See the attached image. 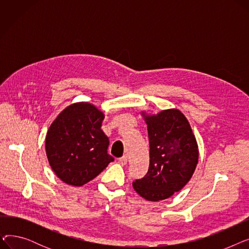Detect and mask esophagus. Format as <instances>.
<instances>
[{
	"mask_svg": "<svg viewBox=\"0 0 249 249\" xmlns=\"http://www.w3.org/2000/svg\"><path fill=\"white\" fill-rule=\"evenodd\" d=\"M127 160H128V158H127V155H123L122 158H120L119 159V163L121 164V165H126L127 164Z\"/></svg>",
	"mask_w": 249,
	"mask_h": 249,
	"instance_id": "34e87169",
	"label": "esophagus"
}]
</instances>
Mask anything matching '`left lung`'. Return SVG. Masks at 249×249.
Returning a JSON list of instances; mask_svg holds the SVG:
<instances>
[{
  "label": "left lung",
  "instance_id": "8db88e82",
  "mask_svg": "<svg viewBox=\"0 0 249 249\" xmlns=\"http://www.w3.org/2000/svg\"><path fill=\"white\" fill-rule=\"evenodd\" d=\"M149 138V167L133 188L145 200L167 199L191 179L199 151L187 118L178 110L145 116Z\"/></svg>",
  "mask_w": 249,
  "mask_h": 249
}]
</instances>
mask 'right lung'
Wrapping results in <instances>:
<instances>
[{
  "mask_svg": "<svg viewBox=\"0 0 249 249\" xmlns=\"http://www.w3.org/2000/svg\"><path fill=\"white\" fill-rule=\"evenodd\" d=\"M104 114L94 105L76 103L65 108L48 129L45 140L52 171L65 184L81 187L114 161L109 138L101 129Z\"/></svg>",
  "mask_w": 249,
  "mask_h": 249,
  "instance_id": "add662e5",
  "label": "right lung"
}]
</instances>
